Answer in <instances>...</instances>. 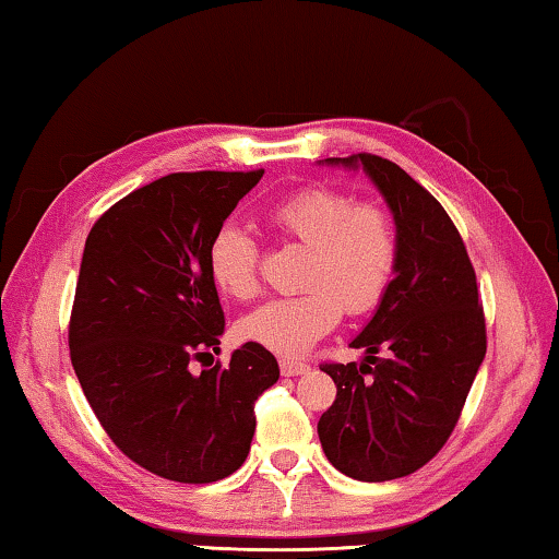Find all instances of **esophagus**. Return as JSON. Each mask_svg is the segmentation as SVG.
<instances>
[{
	"label": "esophagus",
	"instance_id": "obj_1",
	"mask_svg": "<svg viewBox=\"0 0 559 559\" xmlns=\"http://www.w3.org/2000/svg\"><path fill=\"white\" fill-rule=\"evenodd\" d=\"M280 369L285 377H297V374H307L309 372V365L307 362H299V359H289V357H282L280 359Z\"/></svg>",
	"mask_w": 559,
	"mask_h": 559
}]
</instances>
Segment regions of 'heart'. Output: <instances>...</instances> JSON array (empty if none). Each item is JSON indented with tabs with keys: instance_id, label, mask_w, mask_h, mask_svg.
I'll return each mask as SVG.
<instances>
[{
	"instance_id": "obj_1",
	"label": "heart",
	"mask_w": 559,
	"mask_h": 559,
	"mask_svg": "<svg viewBox=\"0 0 559 559\" xmlns=\"http://www.w3.org/2000/svg\"><path fill=\"white\" fill-rule=\"evenodd\" d=\"M267 219L282 237L309 250L307 289L247 314L239 324L247 340L280 355H302L340 322L342 305L352 314H365L384 297L400 262L397 225L384 207L355 204L330 187H307L274 204ZM207 262L225 295L257 297V247L242 227H219Z\"/></svg>"
}]
</instances>
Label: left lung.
I'll return each instance as SVG.
<instances>
[{
  "mask_svg": "<svg viewBox=\"0 0 559 559\" xmlns=\"http://www.w3.org/2000/svg\"><path fill=\"white\" fill-rule=\"evenodd\" d=\"M362 169L388 202L400 262L349 347L362 362L322 365L337 397L317 423L342 475L384 483L427 465L457 425L487 352L475 270L442 204L405 169L374 154L320 159Z\"/></svg>",
  "mask_w": 559,
  "mask_h": 559,
  "instance_id": "left-lung-1",
  "label": "left lung"
}]
</instances>
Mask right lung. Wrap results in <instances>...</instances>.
Returning <instances> with one entry per match:
<instances>
[{"label": "right lung", "instance_id": "add662e5", "mask_svg": "<svg viewBox=\"0 0 559 559\" xmlns=\"http://www.w3.org/2000/svg\"><path fill=\"white\" fill-rule=\"evenodd\" d=\"M262 175H167L109 207L84 242L70 322L76 380L111 442L175 483H217L242 467L254 400L280 380L257 342L227 367L194 372L225 334L210 242Z\"/></svg>", "mask_w": 559, "mask_h": 559}]
</instances>
